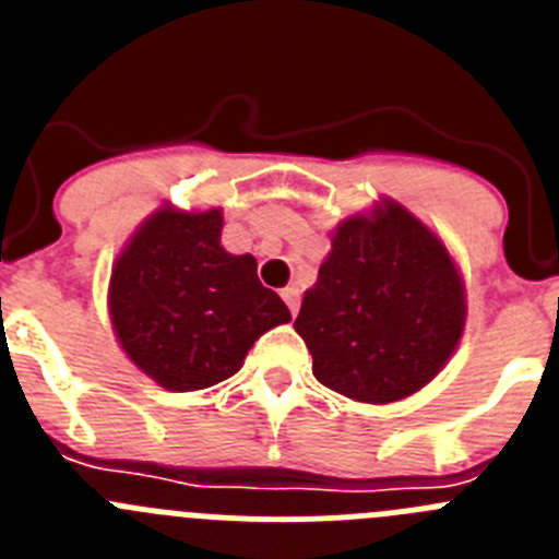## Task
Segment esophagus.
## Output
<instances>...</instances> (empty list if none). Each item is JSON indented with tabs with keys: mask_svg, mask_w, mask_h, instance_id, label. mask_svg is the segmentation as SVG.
<instances>
[{
	"mask_svg": "<svg viewBox=\"0 0 559 559\" xmlns=\"http://www.w3.org/2000/svg\"><path fill=\"white\" fill-rule=\"evenodd\" d=\"M283 299H285V305H288L290 313H296V310H299V288H296V285L283 288Z\"/></svg>",
	"mask_w": 559,
	"mask_h": 559,
	"instance_id": "34e87169",
	"label": "esophagus"
}]
</instances>
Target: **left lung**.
Here are the masks:
<instances>
[{"label":"left lung","mask_w":559,"mask_h":559,"mask_svg":"<svg viewBox=\"0 0 559 559\" xmlns=\"http://www.w3.org/2000/svg\"><path fill=\"white\" fill-rule=\"evenodd\" d=\"M294 330L313 374L360 403L423 389L456 349L464 285L445 243L400 204L338 224Z\"/></svg>","instance_id":"8db88e82"}]
</instances>
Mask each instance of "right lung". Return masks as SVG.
Returning <instances> with one entry per match:
<instances>
[{
	"mask_svg": "<svg viewBox=\"0 0 559 559\" xmlns=\"http://www.w3.org/2000/svg\"><path fill=\"white\" fill-rule=\"evenodd\" d=\"M221 210L153 212L111 271L108 310L128 358L170 392L215 386L290 310L251 254L221 246Z\"/></svg>",
	"mask_w": 559,
	"mask_h": 559,
	"instance_id": "1",
	"label": "right lung"
}]
</instances>
